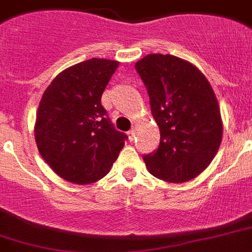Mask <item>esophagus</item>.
<instances>
[{"label":"esophagus","instance_id":"34e87169","mask_svg":"<svg viewBox=\"0 0 252 252\" xmlns=\"http://www.w3.org/2000/svg\"><path fill=\"white\" fill-rule=\"evenodd\" d=\"M127 136H128V140L134 141V139H135V128H132V130L128 131Z\"/></svg>","mask_w":252,"mask_h":252}]
</instances>
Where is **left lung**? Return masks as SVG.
Here are the masks:
<instances>
[{"mask_svg": "<svg viewBox=\"0 0 252 252\" xmlns=\"http://www.w3.org/2000/svg\"><path fill=\"white\" fill-rule=\"evenodd\" d=\"M135 68L160 131L157 152L144 156L148 171L165 182L190 181L212 163L222 141L214 90L196 66L176 56L148 55Z\"/></svg>", "mask_w": 252, "mask_h": 252, "instance_id": "8db88e82", "label": "left lung"}]
</instances>
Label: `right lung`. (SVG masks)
Returning a JSON list of instances; mask_svg holds the SVG:
<instances>
[{
	"label": "right lung",
	"instance_id": "1",
	"mask_svg": "<svg viewBox=\"0 0 252 252\" xmlns=\"http://www.w3.org/2000/svg\"><path fill=\"white\" fill-rule=\"evenodd\" d=\"M120 62L90 59L60 72L36 112L34 136L56 175L76 185L109 172L127 136L115 130L100 99Z\"/></svg>",
	"mask_w": 252,
	"mask_h": 252
}]
</instances>
